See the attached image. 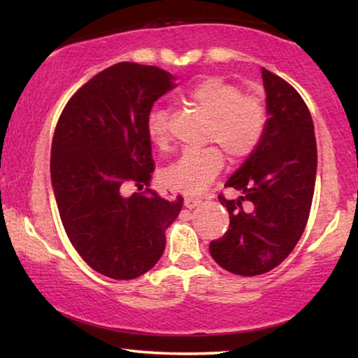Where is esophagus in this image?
Here are the masks:
<instances>
[{
    "instance_id": "34e87169",
    "label": "esophagus",
    "mask_w": 358,
    "mask_h": 358,
    "mask_svg": "<svg viewBox=\"0 0 358 358\" xmlns=\"http://www.w3.org/2000/svg\"><path fill=\"white\" fill-rule=\"evenodd\" d=\"M200 203H202V200H200V199H195V197H185L184 199V205L187 208H195V207H199Z\"/></svg>"
}]
</instances>
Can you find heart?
<instances>
[{
	"label": "heart",
	"mask_w": 358,
	"mask_h": 358,
	"mask_svg": "<svg viewBox=\"0 0 358 358\" xmlns=\"http://www.w3.org/2000/svg\"><path fill=\"white\" fill-rule=\"evenodd\" d=\"M189 101L208 115L207 140L215 141L233 161L251 156L264 138L267 127L266 107L252 96H244L241 87L222 80L207 78L187 91ZM150 138L158 146L169 140L168 114L153 110L146 120ZM223 155L215 146L184 151L163 171L166 185L185 194H200L222 173Z\"/></svg>",
	"instance_id": "1"
}]
</instances>
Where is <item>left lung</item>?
<instances>
[{"label":"left lung","instance_id":"8db88e82","mask_svg":"<svg viewBox=\"0 0 358 358\" xmlns=\"http://www.w3.org/2000/svg\"><path fill=\"white\" fill-rule=\"evenodd\" d=\"M262 81L266 134L224 184L241 195L236 200L220 195L229 228L210 243L215 262L244 277L272 271L296 246L310 217L317 168L315 125L305 101L266 68Z\"/></svg>","mask_w":358,"mask_h":358}]
</instances>
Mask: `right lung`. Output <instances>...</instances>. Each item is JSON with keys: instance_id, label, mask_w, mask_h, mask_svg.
I'll list each match as a JSON object with an SVG mask.
<instances>
[{"instance_id": "right-lung-1", "label": "right lung", "mask_w": 358, "mask_h": 358, "mask_svg": "<svg viewBox=\"0 0 358 358\" xmlns=\"http://www.w3.org/2000/svg\"><path fill=\"white\" fill-rule=\"evenodd\" d=\"M158 66L122 62L97 73L68 101L52 141L50 174L63 228L87 266L115 280L148 272L178 218L174 202L148 189L155 161L146 130L151 107L174 90ZM134 182L145 192L129 198Z\"/></svg>"}]
</instances>
